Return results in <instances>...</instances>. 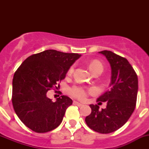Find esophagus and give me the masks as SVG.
I'll use <instances>...</instances> for the list:
<instances>
[{
	"label": "esophagus",
	"instance_id": "1",
	"mask_svg": "<svg viewBox=\"0 0 149 149\" xmlns=\"http://www.w3.org/2000/svg\"><path fill=\"white\" fill-rule=\"evenodd\" d=\"M73 103H74V104L77 105L78 107H83V106H84V104H81V103H79V102H77V101H74Z\"/></svg>",
	"mask_w": 149,
	"mask_h": 149
}]
</instances>
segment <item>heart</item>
I'll list each match as a JSON object with an SVG mask.
<instances>
[{"instance_id":"obj_1","label":"heart","mask_w":149,"mask_h":149,"mask_svg":"<svg viewBox=\"0 0 149 149\" xmlns=\"http://www.w3.org/2000/svg\"><path fill=\"white\" fill-rule=\"evenodd\" d=\"M89 69H90V71L92 72L93 74L95 72H102V71H103V66H102V64H101L99 61L95 60V61H93L90 63V65H89ZM73 71L74 65H72V66L69 68V70H68V74H72ZM95 93V89H91L87 90V89H84V87L80 86H73V87L71 88L70 89L71 95L75 98L81 100V101H84V100L86 99L88 93Z\"/></svg>"}]
</instances>
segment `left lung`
Instances as JSON below:
<instances>
[{
  "mask_svg": "<svg viewBox=\"0 0 149 149\" xmlns=\"http://www.w3.org/2000/svg\"><path fill=\"white\" fill-rule=\"evenodd\" d=\"M103 54L111 68L110 88L97 99L107 103L105 109L90 104L92 112L85 122L92 130L101 134L114 132L125 125L136 107L138 78L129 62L110 51L98 52Z\"/></svg>",
  "mask_w": 149,
  "mask_h": 149,
  "instance_id": "1",
  "label": "left lung"
}]
</instances>
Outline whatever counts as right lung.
I'll return each mask as SVG.
<instances>
[{
  "mask_svg": "<svg viewBox=\"0 0 149 149\" xmlns=\"http://www.w3.org/2000/svg\"><path fill=\"white\" fill-rule=\"evenodd\" d=\"M81 56L46 50L27 57L17 69L13 80L12 101L15 113L27 127L46 133L60 125L72 100L62 95L53 102L47 93L65 78Z\"/></svg>",
  "mask_w": 149,
  "mask_h": 149,
  "instance_id": "right-lung-1",
  "label": "right lung"
}]
</instances>
